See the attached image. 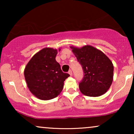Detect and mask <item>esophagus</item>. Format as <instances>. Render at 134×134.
I'll list each match as a JSON object with an SVG mask.
<instances>
[{
  "mask_svg": "<svg viewBox=\"0 0 134 134\" xmlns=\"http://www.w3.org/2000/svg\"><path fill=\"white\" fill-rule=\"evenodd\" d=\"M69 74H70V76H72V71L71 70H70L69 71Z\"/></svg>",
  "mask_w": 134,
  "mask_h": 134,
  "instance_id": "esophagus-1",
  "label": "esophagus"
}]
</instances>
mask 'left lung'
Instances as JSON below:
<instances>
[{
	"label": "left lung",
	"mask_w": 134,
	"mask_h": 134,
	"mask_svg": "<svg viewBox=\"0 0 134 134\" xmlns=\"http://www.w3.org/2000/svg\"><path fill=\"white\" fill-rule=\"evenodd\" d=\"M70 48L84 70V77L79 84L81 93L91 97L104 94L113 80V65L110 58L93 46H71Z\"/></svg>",
	"instance_id": "left-lung-1"
}]
</instances>
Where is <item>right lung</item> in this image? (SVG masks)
<instances>
[{
	"label": "right lung",
	"mask_w": 134,
	"mask_h": 134,
	"mask_svg": "<svg viewBox=\"0 0 134 134\" xmlns=\"http://www.w3.org/2000/svg\"><path fill=\"white\" fill-rule=\"evenodd\" d=\"M57 53V49L44 48L33 55L24 69V77L29 90L41 100L58 96L64 88V81L70 76L62 71L55 60Z\"/></svg>",
	"instance_id": "1"
}]
</instances>
